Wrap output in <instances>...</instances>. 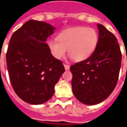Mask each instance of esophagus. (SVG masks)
Returning <instances> with one entry per match:
<instances>
[{
  "instance_id": "34e87169",
  "label": "esophagus",
  "mask_w": 127,
  "mask_h": 127,
  "mask_svg": "<svg viewBox=\"0 0 127 127\" xmlns=\"http://www.w3.org/2000/svg\"><path fill=\"white\" fill-rule=\"evenodd\" d=\"M64 69H65V70H69V65H67V64H64Z\"/></svg>"
}]
</instances>
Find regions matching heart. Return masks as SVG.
Masks as SVG:
<instances>
[{
    "instance_id": "obj_1",
    "label": "heart",
    "mask_w": 127,
    "mask_h": 127,
    "mask_svg": "<svg viewBox=\"0 0 127 127\" xmlns=\"http://www.w3.org/2000/svg\"><path fill=\"white\" fill-rule=\"evenodd\" d=\"M99 42V34L92 28L84 26L69 28L60 32L57 39L48 40L47 45L52 56L61 59L67 51L76 62H81L91 56Z\"/></svg>"
}]
</instances>
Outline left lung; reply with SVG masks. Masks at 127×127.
Listing matches in <instances>:
<instances>
[{
    "mask_svg": "<svg viewBox=\"0 0 127 127\" xmlns=\"http://www.w3.org/2000/svg\"><path fill=\"white\" fill-rule=\"evenodd\" d=\"M99 42L88 59L70 67L71 86L76 98L86 105L101 103L116 86L122 53L118 39L101 24H97Z\"/></svg>",
    "mask_w": 127,
    "mask_h": 127,
    "instance_id": "obj_1",
    "label": "left lung"
}]
</instances>
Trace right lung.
<instances>
[{"instance_id": "right-lung-1", "label": "right lung", "mask_w": 127, "mask_h": 127, "mask_svg": "<svg viewBox=\"0 0 127 127\" xmlns=\"http://www.w3.org/2000/svg\"><path fill=\"white\" fill-rule=\"evenodd\" d=\"M55 30L44 21L29 20L10 39L6 54L10 81L19 97L28 103L50 99L64 71L62 61L53 56L45 43Z\"/></svg>"}]
</instances>
